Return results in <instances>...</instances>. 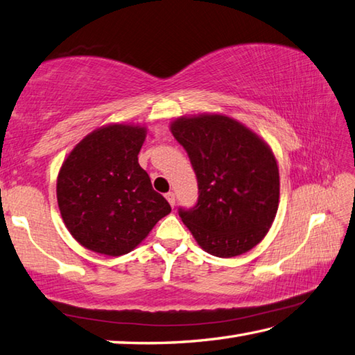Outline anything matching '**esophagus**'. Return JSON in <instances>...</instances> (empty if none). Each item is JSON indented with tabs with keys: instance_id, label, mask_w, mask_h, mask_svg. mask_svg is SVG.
Wrapping results in <instances>:
<instances>
[{
	"instance_id": "obj_1",
	"label": "esophagus",
	"mask_w": 355,
	"mask_h": 355,
	"mask_svg": "<svg viewBox=\"0 0 355 355\" xmlns=\"http://www.w3.org/2000/svg\"><path fill=\"white\" fill-rule=\"evenodd\" d=\"M166 200L169 201V205H171L172 207L175 206V193H173V192H168V193H166Z\"/></svg>"
}]
</instances>
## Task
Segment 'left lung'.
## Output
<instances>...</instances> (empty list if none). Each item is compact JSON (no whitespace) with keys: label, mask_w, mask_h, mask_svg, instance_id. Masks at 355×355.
<instances>
[{"label":"left lung","mask_w":355,"mask_h":355,"mask_svg":"<svg viewBox=\"0 0 355 355\" xmlns=\"http://www.w3.org/2000/svg\"><path fill=\"white\" fill-rule=\"evenodd\" d=\"M171 132L186 149L198 182V203L180 217L207 254L231 259L251 251L272 226L280 198L272 149L223 114L178 116Z\"/></svg>","instance_id":"obj_1"}]
</instances>
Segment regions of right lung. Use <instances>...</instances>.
<instances>
[{"mask_svg":"<svg viewBox=\"0 0 355 355\" xmlns=\"http://www.w3.org/2000/svg\"><path fill=\"white\" fill-rule=\"evenodd\" d=\"M146 134L144 124H106L83 138L61 164L57 178L61 218L89 251L128 254L171 212L138 164Z\"/></svg>","mask_w":355,"mask_h":355,"instance_id":"obj_1","label":"right lung"}]
</instances>
